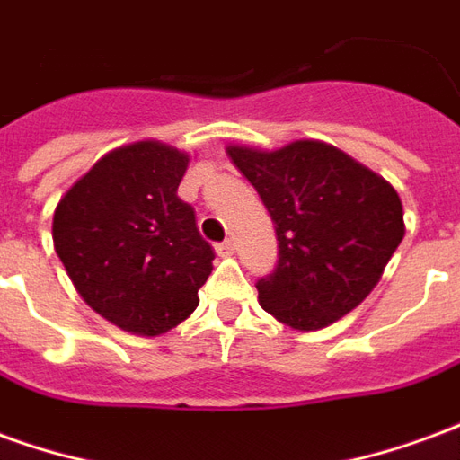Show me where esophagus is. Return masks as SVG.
I'll list each match as a JSON object with an SVG mask.
<instances>
[{
	"label": "esophagus",
	"instance_id": "1",
	"mask_svg": "<svg viewBox=\"0 0 460 460\" xmlns=\"http://www.w3.org/2000/svg\"><path fill=\"white\" fill-rule=\"evenodd\" d=\"M234 251H236V243L234 241H221L219 246H217V253L219 256H234Z\"/></svg>",
	"mask_w": 460,
	"mask_h": 460
}]
</instances>
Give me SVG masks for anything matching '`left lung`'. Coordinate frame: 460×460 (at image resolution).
<instances>
[{"instance_id":"1","label":"left lung","mask_w":460,"mask_h":460,"mask_svg":"<svg viewBox=\"0 0 460 460\" xmlns=\"http://www.w3.org/2000/svg\"><path fill=\"white\" fill-rule=\"evenodd\" d=\"M276 224L279 263L256 283L261 308L293 330H320L355 310L404 239L394 187L338 147H226Z\"/></svg>"}]
</instances>
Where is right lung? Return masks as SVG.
<instances>
[{"label": "right lung", "mask_w": 460, "mask_h": 460, "mask_svg": "<svg viewBox=\"0 0 460 460\" xmlns=\"http://www.w3.org/2000/svg\"><path fill=\"white\" fill-rule=\"evenodd\" d=\"M190 155L155 140L95 162L54 211V246L91 308L132 335L177 328L199 305L214 249L177 197Z\"/></svg>", "instance_id": "1"}]
</instances>
